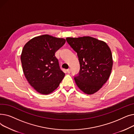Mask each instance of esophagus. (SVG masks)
I'll return each instance as SVG.
<instances>
[{
	"label": "esophagus",
	"instance_id": "34e87169",
	"mask_svg": "<svg viewBox=\"0 0 134 134\" xmlns=\"http://www.w3.org/2000/svg\"><path fill=\"white\" fill-rule=\"evenodd\" d=\"M67 72L68 74H69L70 73H71V69H67Z\"/></svg>",
	"mask_w": 134,
	"mask_h": 134
}]
</instances>
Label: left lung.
<instances>
[{"mask_svg":"<svg viewBox=\"0 0 134 134\" xmlns=\"http://www.w3.org/2000/svg\"><path fill=\"white\" fill-rule=\"evenodd\" d=\"M67 43L77 53L80 71L74 76L78 87L85 93L92 94L108 80L113 60L111 51L105 42L90 36L67 37Z\"/></svg>","mask_w":134,"mask_h":134,"instance_id":"left-lung-1","label":"left lung"}]
</instances>
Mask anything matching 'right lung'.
Masks as SVG:
<instances>
[{"instance_id": "obj_1", "label": "right lung", "mask_w": 134, "mask_h": 134, "mask_svg": "<svg viewBox=\"0 0 134 134\" xmlns=\"http://www.w3.org/2000/svg\"><path fill=\"white\" fill-rule=\"evenodd\" d=\"M66 42L64 38L49 35L35 37L24 46L20 56L23 73L30 85L42 94L51 93L65 76L56 52Z\"/></svg>"}]
</instances>
